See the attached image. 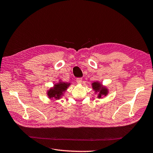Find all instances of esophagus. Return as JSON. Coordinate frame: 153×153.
I'll list each match as a JSON object with an SVG mask.
<instances>
[{
  "label": "esophagus",
  "instance_id": "34e87169",
  "mask_svg": "<svg viewBox=\"0 0 153 153\" xmlns=\"http://www.w3.org/2000/svg\"><path fill=\"white\" fill-rule=\"evenodd\" d=\"M82 80H83V79L81 77H77L76 79V81L77 83H81V82H82Z\"/></svg>",
  "mask_w": 153,
  "mask_h": 153
}]
</instances>
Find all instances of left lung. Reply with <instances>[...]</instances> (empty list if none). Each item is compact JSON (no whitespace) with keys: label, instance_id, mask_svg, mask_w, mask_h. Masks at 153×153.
I'll return each mask as SVG.
<instances>
[{"label":"left lung","instance_id":"8db88e82","mask_svg":"<svg viewBox=\"0 0 153 153\" xmlns=\"http://www.w3.org/2000/svg\"><path fill=\"white\" fill-rule=\"evenodd\" d=\"M92 85H93V87L94 90L98 91L99 89H100V85L97 82H94ZM106 94H107V89H106V88H102L101 90H100V94H99L98 97L100 98L102 95H106Z\"/></svg>","mask_w":153,"mask_h":153}]
</instances>
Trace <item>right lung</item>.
I'll return each instance as SVG.
<instances>
[{
	"mask_svg": "<svg viewBox=\"0 0 153 153\" xmlns=\"http://www.w3.org/2000/svg\"><path fill=\"white\" fill-rule=\"evenodd\" d=\"M70 84L65 83H60L55 85V87L52 89H50L48 93V96L50 98L59 99L60 96L62 94V92L65 91Z\"/></svg>",
	"mask_w": 153,
	"mask_h": 153,
	"instance_id": "right-lung-1",
	"label": "right lung"
}]
</instances>
